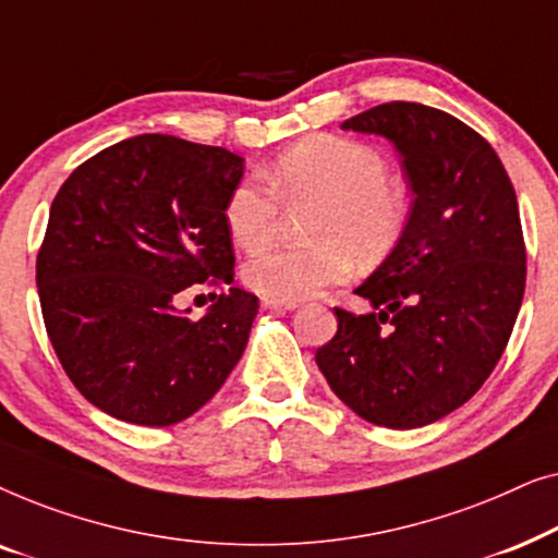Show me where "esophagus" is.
Segmentation results:
<instances>
[{"label": "esophagus", "instance_id": "34e87169", "mask_svg": "<svg viewBox=\"0 0 558 558\" xmlns=\"http://www.w3.org/2000/svg\"><path fill=\"white\" fill-rule=\"evenodd\" d=\"M262 304L266 310H277V312H289L296 310V302H281V300H271V296H264Z\"/></svg>", "mask_w": 558, "mask_h": 558}]
</instances>
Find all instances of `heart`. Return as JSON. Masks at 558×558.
<instances>
[{
	"label": "heart",
	"mask_w": 558,
	"mask_h": 558,
	"mask_svg": "<svg viewBox=\"0 0 558 558\" xmlns=\"http://www.w3.org/2000/svg\"><path fill=\"white\" fill-rule=\"evenodd\" d=\"M288 199L324 201L313 238L315 247L263 246L278 225V198L262 180L243 178L226 197L223 220L233 243L258 252L243 269L254 292L296 302L353 274L355 256L376 262L399 239L407 220V193L388 174V162L371 144L335 134H315L292 144L266 172Z\"/></svg>",
	"instance_id": "1"
}]
</instances>
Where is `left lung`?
<instances>
[{
    "label": "left lung",
    "instance_id": "1",
    "mask_svg": "<svg viewBox=\"0 0 558 558\" xmlns=\"http://www.w3.org/2000/svg\"><path fill=\"white\" fill-rule=\"evenodd\" d=\"M399 149L411 210L386 262L355 289L368 315L335 307L315 353L335 396L388 429H416L480 391L513 332L525 289L515 190L475 129L424 104L391 101L342 121Z\"/></svg>",
    "mask_w": 558,
    "mask_h": 558
}]
</instances>
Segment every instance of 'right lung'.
Segmentation results:
<instances>
[{
	"mask_svg": "<svg viewBox=\"0 0 558 558\" xmlns=\"http://www.w3.org/2000/svg\"><path fill=\"white\" fill-rule=\"evenodd\" d=\"M243 157L170 134L111 144L75 167L37 254L48 338L73 386L113 418L170 426L208 403L246 350L256 294L231 287L201 319L193 284H231L223 208Z\"/></svg>",
	"mask_w": 558,
	"mask_h": 558,
	"instance_id": "right-lung-1",
	"label": "right lung"
}]
</instances>
